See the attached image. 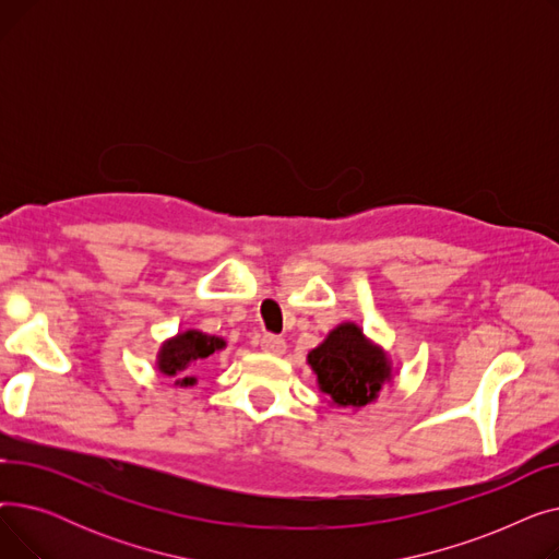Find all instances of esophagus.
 Segmentation results:
<instances>
[{
  "mask_svg": "<svg viewBox=\"0 0 559 559\" xmlns=\"http://www.w3.org/2000/svg\"><path fill=\"white\" fill-rule=\"evenodd\" d=\"M260 348L264 350V354L281 356V354H285V340H283V337H278V335L267 333V335H262V337H260Z\"/></svg>",
  "mask_w": 559,
  "mask_h": 559,
  "instance_id": "1",
  "label": "esophagus"
}]
</instances>
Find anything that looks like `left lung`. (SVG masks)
<instances>
[{"label":"left lung","mask_w":559,"mask_h":559,"mask_svg":"<svg viewBox=\"0 0 559 559\" xmlns=\"http://www.w3.org/2000/svg\"><path fill=\"white\" fill-rule=\"evenodd\" d=\"M310 367L321 392L342 407H362L376 399L390 378L383 354L371 346L356 324L337 326L326 342L310 350Z\"/></svg>","instance_id":"1"}]
</instances>
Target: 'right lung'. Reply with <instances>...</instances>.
<instances>
[{"mask_svg": "<svg viewBox=\"0 0 559 559\" xmlns=\"http://www.w3.org/2000/svg\"><path fill=\"white\" fill-rule=\"evenodd\" d=\"M224 348V340L215 335H203L199 331H188L183 335H176L171 342H167L158 356V367L167 376H176V371H183L190 362L205 360L213 356L215 350ZM181 385H192L194 378L179 380Z\"/></svg>", "mask_w": 559, "mask_h": 559, "instance_id": "obj_1", "label": "right lung"}]
</instances>
